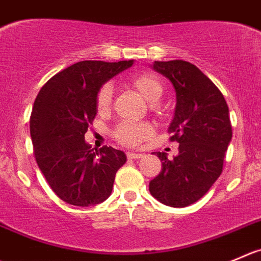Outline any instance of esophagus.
I'll list each match as a JSON object with an SVG mask.
<instances>
[{
    "mask_svg": "<svg viewBox=\"0 0 261 261\" xmlns=\"http://www.w3.org/2000/svg\"><path fill=\"white\" fill-rule=\"evenodd\" d=\"M143 156H144V154H141V153H131V151H128L127 153L128 159H140V158H143Z\"/></svg>",
    "mask_w": 261,
    "mask_h": 261,
    "instance_id": "1",
    "label": "esophagus"
}]
</instances>
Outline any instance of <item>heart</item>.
<instances>
[{
	"label": "heart",
	"instance_id": "obj_1",
	"mask_svg": "<svg viewBox=\"0 0 261 261\" xmlns=\"http://www.w3.org/2000/svg\"><path fill=\"white\" fill-rule=\"evenodd\" d=\"M131 87L141 98L149 103L158 102L163 94V85L154 74H140L131 80ZM113 89L110 84H105L97 95V108L100 113L108 112L112 105ZM153 134V126L149 123L121 122L115 128V139L118 143L127 146L140 145Z\"/></svg>",
	"mask_w": 261,
	"mask_h": 261
}]
</instances>
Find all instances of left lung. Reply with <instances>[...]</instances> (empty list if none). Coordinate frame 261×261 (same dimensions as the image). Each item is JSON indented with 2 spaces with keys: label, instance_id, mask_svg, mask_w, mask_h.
I'll use <instances>...</instances> for the list:
<instances>
[{
  "label": "left lung",
  "instance_id": "8db88e82",
  "mask_svg": "<svg viewBox=\"0 0 261 261\" xmlns=\"http://www.w3.org/2000/svg\"><path fill=\"white\" fill-rule=\"evenodd\" d=\"M151 67L176 90L168 133L179 146L173 159L156 151L162 171L149 182V191L164 205L185 208L203 198L221 176L232 139L228 106L221 90L192 63L155 61Z\"/></svg>",
  "mask_w": 261,
  "mask_h": 261
}]
</instances>
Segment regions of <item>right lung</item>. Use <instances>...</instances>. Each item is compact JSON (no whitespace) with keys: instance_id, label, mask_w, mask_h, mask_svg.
Here are the masks:
<instances>
[{"instance_id":"obj_1","label":"right lung","mask_w":261,"mask_h":261,"mask_svg":"<svg viewBox=\"0 0 261 261\" xmlns=\"http://www.w3.org/2000/svg\"><path fill=\"white\" fill-rule=\"evenodd\" d=\"M133 63L80 61L50 77L35 98L30 116L35 161L65 203L97 205L112 192L126 154L112 146L94 150L85 141V133L97 116L102 85Z\"/></svg>"}]
</instances>
